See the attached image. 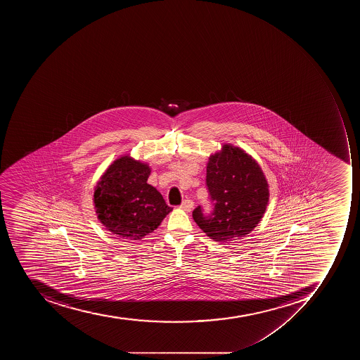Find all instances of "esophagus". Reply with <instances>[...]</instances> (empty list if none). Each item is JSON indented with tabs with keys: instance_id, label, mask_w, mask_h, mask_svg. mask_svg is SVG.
Returning a JSON list of instances; mask_svg holds the SVG:
<instances>
[{
	"instance_id": "esophagus-1",
	"label": "esophagus",
	"mask_w": 360,
	"mask_h": 360,
	"mask_svg": "<svg viewBox=\"0 0 360 360\" xmlns=\"http://www.w3.org/2000/svg\"><path fill=\"white\" fill-rule=\"evenodd\" d=\"M180 208H181V210H186V212H190V210H193V201L190 200V199H186V200H184V202H182Z\"/></svg>"
}]
</instances>
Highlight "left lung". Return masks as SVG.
<instances>
[{"instance_id":"obj_1","label":"left lung","mask_w":360,"mask_h":360,"mask_svg":"<svg viewBox=\"0 0 360 360\" xmlns=\"http://www.w3.org/2000/svg\"><path fill=\"white\" fill-rule=\"evenodd\" d=\"M206 184L214 210L205 216L193 212L195 223L216 242L238 240L260 223L269 201V184L252 156L232 144H224L207 163Z\"/></svg>"}]
</instances>
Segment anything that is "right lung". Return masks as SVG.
<instances>
[{
    "label": "right lung",
    "instance_id": "obj_1",
    "mask_svg": "<svg viewBox=\"0 0 360 360\" xmlns=\"http://www.w3.org/2000/svg\"><path fill=\"white\" fill-rule=\"evenodd\" d=\"M150 167L131 155L115 160L94 187L100 223L127 241H139L160 226L172 207L148 184Z\"/></svg>",
    "mask_w": 360,
    "mask_h": 360
}]
</instances>
